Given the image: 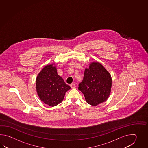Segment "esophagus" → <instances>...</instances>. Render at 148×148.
I'll return each instance as SVG.
<instances>
[{
	"mask_svg": "<svg viewBox=\"0 0 148 148\" xmlns=\"http://www.w3.org/2000/svg\"><path fill=\"white\" fill-rule=\"evenodd\" d=\"M70 87L71 88H75V84H71L70 85Z\"/></svg>",
	"mask_w": 148,
	"mask_h": 148,
	"instance_id": "34e87169",
	"label": "esophagus"
}]
</instances>
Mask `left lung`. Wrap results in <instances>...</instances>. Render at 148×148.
I'll return each mask as SVG.
<instances>
[{"label": "left lung", "mask_w": 148, "mask_h": 148, "mask_svg": "<svg viewBox=\"0 0 148 148\" xmlns=\"http://www.w3.org/2000/svg\"><path fill=\"white\" fill-rule=\"evenodd\" d=\"M112 77L101 63L92 62L85 68L84 79L78 89L84 95L88 104L97 106L107 100L112 88Z\"/></svg>", "instance_id": "left-lung-1"}]
</instances>
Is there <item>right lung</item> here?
<instances>
[{"label": "right lung", "mask_w": 148, "mask_h": 148, "mask_svg": "<svg viewBox=\"0 0 148 148\" xmlns=\"http://www.w3.org/2000/svg\"><path fill=\"white\" fill-rule=\"evenodd\" d=\"M70 88L57 73L54 63L44 66L36 79V89L38 97L42 101L52 107L62 101L66 92Z\"/></svg>", "instance_id": "add662e5"}]
</instances>
